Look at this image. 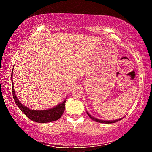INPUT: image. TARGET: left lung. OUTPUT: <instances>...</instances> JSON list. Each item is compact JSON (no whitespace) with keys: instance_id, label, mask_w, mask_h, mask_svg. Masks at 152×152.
Returning a JSON list of instances; mask_svg holds the SVG:
<instances>
[{"instance_id":"obj_1","label":"left lung","mask_w":152,"mask_h":152,"mask_svg":"<svg viewBox=\"0 0 152 152\" xmlns=\"http://www.w3.org/2000/svg\"><path fill=\"white\" fill-rule=\"evenodd\" d=\"M87 114H88L89 117L91 118V119H92V120L94 121H96V122H99V123H116V122H117V121H120L121 119H123V118H121V119H117V120H113V121H103V120H99V119H95V118H94L93 117H92L91 115H90V114H89L88 113H87Z\"/></svg>"}]
</instances>
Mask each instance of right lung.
Listing matches in <instances>:
<instances>
[{"label":"right lung","instance_id":"1","mask_svg":"<svg viewBox=\"0 0 152 152\" xmlns=\"http://www.w3.org/2000/svg\"><path fill=\"white\" fill-rule=\"evenodd\" d=\"M12 96H13L14 100L18 107H19L20 110L26 115V116L33 121L37 123H48L60 119L63 113L65 110V103L66 101H64L62 103L59 104L56 107L52 108L48 110H31L25 107L20 102L18 101L16 95L15 94L13 85H12Z\"/></svg>","mask_w":152,"mask_h":152}]
</instances>
